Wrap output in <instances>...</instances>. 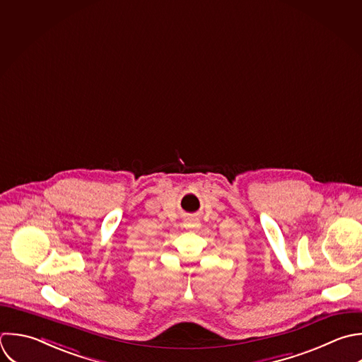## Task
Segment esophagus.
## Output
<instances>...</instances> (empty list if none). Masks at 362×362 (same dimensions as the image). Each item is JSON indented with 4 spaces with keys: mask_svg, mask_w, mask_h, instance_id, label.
Masks as SVG:
<instances>
[{
    "mask_svg": "<svg viewBox=\"0 0 362 362\" xmlns=\"http://www.w3.org/2000/svg\"><path fill=\"white\" fill-rule=\"evenodd\" d=\"M202 223H200V218L196 217V216H187L185 218V227L186 228H200Z\"/></svg>",
    "mask_w": 362,
    "mask_h": 362,
    "instance_id": "esophagus-1",
    "label": "esophagus"
}]
</instances>
